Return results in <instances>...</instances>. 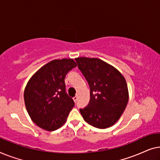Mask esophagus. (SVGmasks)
<instances>
[{
	"label": "esophagus",
	"instance_id": "obj_1",
	"mask_svg": "<svg viewBox=\"0 0 160 160\" xmlns=\"http://www.w3.org/2000/svg\"><path fill=\"white\" fill-rule=\"evenodd\" d=\"M73 101L75 102H77V100H78V95H76L75 97L73 98Z\"/></svg>",
	"mask_w": 160,
	"mask_h": 160
}]
</instances>
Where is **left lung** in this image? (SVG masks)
I'll list each match as a JSON object with an SVG mask.
<instances>
[{"mask_svg": "<svg viewBox=\"0 0 160 160\" xmlns=\"http://www.w3.org/2000/svg\"><path fill=\"white\" fill-rule=\"evenodd\" d=\"M78 68L88 82L90 100L80 113L87 123L105 129L118 121L129 99L128 85L122 73L98 58H76Z\"/></svg>", "mask_w": 160, "mask_h": 160, "instance_id": "left-lung-1", "label": "left lung"}]
</instances>
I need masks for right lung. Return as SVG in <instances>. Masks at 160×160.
Listing matches in <instances>:
<instances>
[{"label": "right lung", "instance_id": "obj_1", "mask_svg": "<svg viewBox=\"0 0 160 160\" xmlns=\"http://www.w3.org/2000/svg\"><path fill=\"white\" fill-rule=\"evenodd\" d=\"M76 66L73 59L54 60L41 67L28 82L24 92L25 106L39 128L54 131L65 123L75 103L65 92V78Z\"/></svg>", "mask_w": 160, "mask_h": 160}]
</instances>
